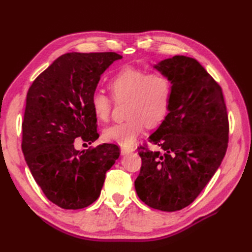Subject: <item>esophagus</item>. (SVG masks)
<instances>
[{
	"label": "esophagus",
	"instance_id": "1",
	"mask_svg": "<svg viewBox=\"0 0 252 252\" xmlns=\"http://www.w3.org/2000/svg\"><path fill=\"white\" fill-rule=\"evenodd\" d=\"M132 151H134L133 148H125V147H122V148H121V155H122V156H125V155L130 154V152H132Z\"/></svg>",
	"mask_w": 252,
	"mask_h": 252
}]
</instances>
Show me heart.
<instances>
[{
    "mask_svg": "<svg viewBox=\"0 0 252 252\" xmlns=\"http://www.w3.org/2000/svg\"><path fill=\"white\" fill-rule=\"evenodd\" d=\"M109 89L116 101H126L125 122L107 127L103 134L106 141L123 147H131L143 133L145 125L161 123L169 111L172 84L161 71L124 67L109 82ZM111 100L102 91H94L90 107L98 122H107L111 112Z\"/></svg>",
    "mask_w": 252,
    "mask_h": 252,
    "instance_id": "1",
    "label": "heart"
}]
</instances>
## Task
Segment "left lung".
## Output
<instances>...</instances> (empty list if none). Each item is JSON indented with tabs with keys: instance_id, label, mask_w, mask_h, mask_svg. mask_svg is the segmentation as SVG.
I'll return each mask as SVG.
<instances>
[{
	"instance_id": "left-lung-1",
	"label": "left lung",
	"mask_w": 252,
	"mask_h": 252,
	"mask_svg": "<svg viewBox=\"0 0 252 252\" xmlns=\"http://www.w3.org/2000/svg\"><path fill=\"white\" fill-rule=\"evenodd\" d=\"M172 84L169 111L149 142L164 151L139 148L134 182L140 200L172 212L191 204L222 163L228 118L222 89L195 59L174 56L154 65Z\"/></svg>"
}]
</instances>
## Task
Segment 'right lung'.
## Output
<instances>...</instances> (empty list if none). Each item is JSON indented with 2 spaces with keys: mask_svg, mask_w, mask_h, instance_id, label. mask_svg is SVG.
Returning a JSON list of instances; mask_svg holds the SVG:
<instances>
[{
  "mask_svg": "<svg viewBox=\"0 0 252 252\" xmlns=\"http://www.w3.org/2000/svg\"><path fill=\"white\" fill-rule=\"evenodd\" d=\"M121 59L116 52L65 53L28 90L22 150L36 184L61 208L75 210L93 204L106 172L120 157L117 145L79 151L74 140L91 144L98 139L90 97L101 75Z\"/></svg>",
  "mask_w": 252,
  "mask_h": 252,
  "instance_id": "right-lung-1",
  "label": "right lung"
}]
</instances>
